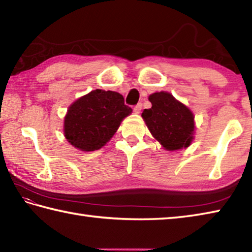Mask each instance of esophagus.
Here are the masks:
<instances>
[{
	"mask_svg": "<svg viewBox=\"0 0 252 252\" xmlns=\"http://www.w3.org/2000/svg\"><path fill=\"white\" fill-rule=\"evenodd\" d=\"M141 110H142V103L139 102V103H137V105L134 106V111H135L136 113H140Z\"/></svg>",
	"mask_w": 252,
	"mask_h": 252,
	"instance_id": "esophagus-1",
	"label": "esophagus"
}]
</instances>
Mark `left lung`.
I'll list each match as a JSON object with an SVG mask.
<instances>
[{
    "label": "left lung",
    "mask_w": 252,
    "mask_h": 252,
    "mask_svg": "<svg viewBox=\"0 0 252 252\" xmlns=\"http://www.w3.org/2000/svg\"><path fill=\"white\" fill-rule=\"evenodd\" d=\"M149 99L152 108L142 117L155 139L168 151L189 146L194 131L192 112L169 93H154Z\"/></svg>",
    "instance_id": "1"
}]
</instances>
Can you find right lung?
<instances>
[{"label":"right lung","mask_w":252,"mask_h":252,"mask_svg":"<svg viewBox=\"0 0 252 252\" xmlns=\"http://www.w3.org/2000/svg\"><path fill=\"white\" fill-rule=\"evenodd\" d=\"M132 112L119 93L93 91L73 102L64 120V134L76 149L99 150L117 132L123 118Z\"/></svg>","instance_id":"right-lung-1"}]
</instances>
